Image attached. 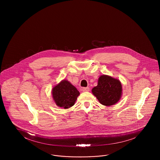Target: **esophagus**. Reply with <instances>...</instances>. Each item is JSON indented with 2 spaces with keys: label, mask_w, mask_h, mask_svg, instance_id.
<instances>
[{
  "label": "esophagus",
  "mask_w": 160,
  "mask_h": 160,
  "mask_svg": "<svg viewBox=\"0 0 160 160\" xmlns=\"http://www.w3.org/2000/svg\"><path fill=\"white\" fill-rule=\"evenodd\" d=\"M89 90H90V88L88 87H83L82 88L83 92H88Z\"/></svg>",
  "instance_id": "obj_1"
}]
</instances>
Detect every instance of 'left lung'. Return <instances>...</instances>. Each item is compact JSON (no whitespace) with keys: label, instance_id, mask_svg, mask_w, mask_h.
<instances>
[{"label":"left lung","instance_id":"1","mask_svg":"<svg viewBox=\"0 0 160 160\" xmlns=\"http://www.w3.org/2000/svg\"><path fill=\"white\" fill-rule=\"evenodd\" d=\"M92 92L101 104L112 106L118 102L121 98L122 83L118 79L108 75H101L99 78L98 85L92 88Z\"/></svg>","mask_w":160,"mask_h":160}]
</instances>
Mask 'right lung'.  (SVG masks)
Segmentation results:
<instances>
[{
    "label": "right lung",
    "instance_id": "right-lung-1",
    "mask_svg": "<svg viewBox=\"0 0 160 160\" xmlns=\"http://www.w3.org/2000/svg\"><path fill=\"white\" fill-rule=\"evenodd\" d=\"M52 94L58 106L68 109L75 104L80 92L70 82L63 80L53 87Z\"/></svg>",
    "mask_w": 160,
    "mask_h": 160
}]
</instances>
